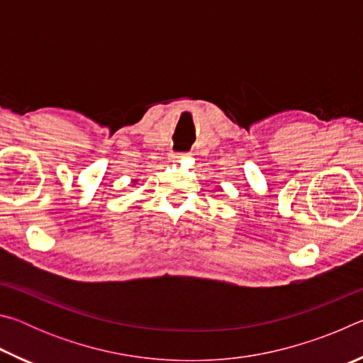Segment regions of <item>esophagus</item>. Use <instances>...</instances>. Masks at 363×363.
Instances as JSON below:
<instances>
[{
    "label": "esophagus",
    "mask_w": 363,
    "mask_h": 363,
    "mask_svg": "<svg viewBox=\"0 0 363 363\" xmlns=\"http://www.w3.org/2000/svg\"><path fill=\"white\" fill-rule=\"evenodd\" d=\"M181 157H184V153H176V152H173V153H171V158H181Z\"/></svg>",
    "instance_id": "esophagus-1"
}]
</instances>
